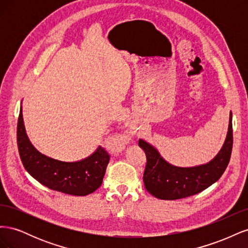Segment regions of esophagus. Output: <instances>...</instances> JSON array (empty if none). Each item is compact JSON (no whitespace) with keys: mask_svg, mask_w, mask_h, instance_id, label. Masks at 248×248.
<instances>
[{"mask_svg":"<svg viewBox=\"0 0 248 248\" xmlns=\"http://www.w3.org/2000/svg\"><path fill=\"white\" fill-rule=\"evenodd\" d=\"M127 140H128L127 138H120V139H118V140H117V145H118V146L124 145L125 142L127 141Z\"/></svg>","mask_w":248,"mask_h":248,"instance_id":"obj_1","label":"esophagus"}]
</instances>
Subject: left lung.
Wrapping results in <instances>:
<instances>
[{"mask_svg":"<svg viewBox=\"0 0 248 248\" xmlns=\"http://www.w3.org/2000/svg\"><path fill=\"white\" fill-rule=\"evenodd\" d=\"M139 146L147 157L142 180L146 189L152 196L169 201L193 196L215 183L228 167L232 148V112L224 144L219 153L206 164L192 168L175 167L164 160L159 152L147 141L140 140Z\"/></svg>","mask_w":248,"mask_h":248,"instance_id":"8db88e82","label":"left lung"}]
</instances>
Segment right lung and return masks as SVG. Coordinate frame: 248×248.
<instances>
[{"mask_svg": "<svg viewBox=\"0 0 248 248\" xmlns=\"http://www.w3.org/2000/svg\"><path fill=\"white\" fill-rule=\"evenodd\" d=\"M17 147L21 162L30 175L49 189L71 196L84 197L98 188L109 161L108 153L100 146L92 155L76 162L60 161L37 151L26 133L21 108Z\"/></svg>", "mask_w": 248, "mask_h": 248, "instance_id": "add662e5", "label": "right lung"}]
</instances>
